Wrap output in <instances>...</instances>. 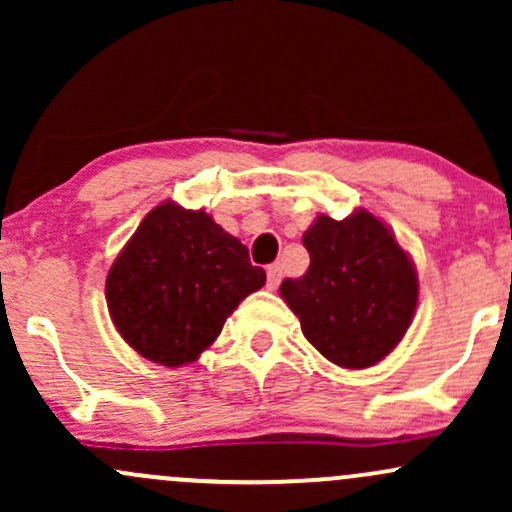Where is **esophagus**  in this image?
I'll use <instances>...</instances> for the list:
<instances>
[{"label": "esophagus", "instance_id": "esophagus-1", "mask_svg": "<svg viewBox=\"0 0 512 512\" xmlns=\"http://www.w3.org/2000/svg\"><path fill=\"white\" fill-rule=\"evenodd\" d=\"M266 276H268V290H276L280 283V276H283V266H280V263H273V266H268Z\"/></svg>", "mask_w": 512, "mask_h": 512}]
</instances>
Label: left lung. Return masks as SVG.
<instances>
[{"label":"left lung","mask_w":512,"mask_h":512,"mask_svg":"<svg viewBox=\"0 0 512 512\" xmlns=\"http://www.w3.org/2000/svg\"><path fill=\"white\" fill-rule=\"evenodd\" d=\"M310 268L285 278L280 295L298 315L307 342L344 368H368L408 332L417 307V273L395 236L371 212L320 214L302 236Z\"/></svg>","instance_id":"obj_1"}]
</instances>
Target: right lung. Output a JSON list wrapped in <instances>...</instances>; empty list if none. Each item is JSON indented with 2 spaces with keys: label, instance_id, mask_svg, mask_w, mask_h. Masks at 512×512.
Here are the masks:
<instances>
[{
  "label": "right lung",
  "instance_id": "add662e5",
  "mask_svg": "<svg viewBox=\"0 0 512 512\" xmlns=\"http://www.w3.org/2000/svg\"><path fill=\"white\" fill-rule=\"evenodd\" d=\"M266 283L249 249L207 212L163 202L146 214L107 276L114 327L163 366L195 361L241 300Z\"/></svg>",
  "mask_w": 512,
  "mask_h": 512
}]
</instances>
